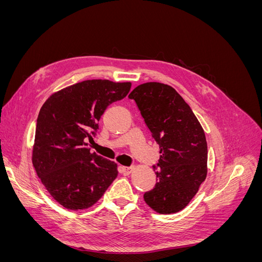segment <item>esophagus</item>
Instances as JSON below:
<instances>
[{
	"instance_id": "esophagus-1",
	"label": "esophagus",
	"mask_w": 262,
	"mask_h": 262,
	"mask_svg": "<svg viewBox=\"0 0 262 262\" xmlns=\"http://www.w3.org/2000/svg\"><path fill=\"white\" fill-rule=\"evenodd\" d=\"M132 169H133V167H120L119 168V171H120L122 175H129V173L132 171Z\"/></svg>"
}]
</instances>
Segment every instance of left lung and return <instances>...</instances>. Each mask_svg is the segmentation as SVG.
<instances>
[{
	"label": "left lung",
	"mask_w": 262,
	"mask_h": 262,
	"mask_svg": "<svg viewBox=\"0 0 262 262\" xmlns=\"http://www.w3.org/2000/svg\"><path fill=\"white\" fill-rule=\"evenodd\" d=\"M136 101L152 138L160 145L153 169L155 187L144 193L148 207L161 214L186 208L207 177L208 145L200 122L172 87L150 82L129 95Z\"/></svg>",
	"instance_id": "left-lung-1"
}]
</instances>
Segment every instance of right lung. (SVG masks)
Here are the masks:
<instances>
[{
    "label": "right lung",
    "instance_id": "add662e5",
    "mask_svg": "<svg viewBox=\"0 0 262 262\" xmlns=\"http://www.w3.org/2000/svg\"><path fill=\"white\" fill-rule=\"evenodd\" d=\"M131 83L90 80L69 86L46 100L39 112L33 164L53 199L70 210L96 203L118 175L117 164L91 153L107 107L123 99Z\"/></svg>",
    "mask_w": 262,
    "mask_h": 262
}]
</instances>
